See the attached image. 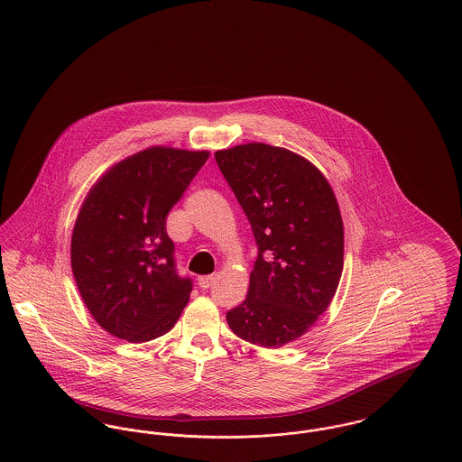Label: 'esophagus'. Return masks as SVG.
<instances>
[{
	"mask_svg": "<svg viewBox=\"0 0 462 462\" xmlns=\"http://www.w3.org/2000/svg\"><path fill=\"white\" fill-rule=\"evenodd\" d=\"M215 281H217V275H204V277H199V286L202 289H209L215 284Z\"/></svg>",
	"mask_w": 462,
	"mask_h": 462,
	"instance_id": "obj_1",
	"label": "esophagus"
}]
</instances>
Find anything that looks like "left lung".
<instances>
[{"label":"left lung","instance_id":"left-lung-1","mask_svg":"<svg viewBox=\"0 0 462 462\" xmlns=\"http://www.w3.org/2000/svg\"><path fill=\"white\" fill-rule=\"evenodd\" d=\"M258 244L249 291L226 322L244 341L281 348L301 337L334 298L343 220L329 181L310 161L266 143L215 152Z\"/></svg>","mask_w":462,"mask_h":462}]
</instances>
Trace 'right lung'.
<instances>
[{"mask_svg": "<svg viewBox=\"0 0 462 462\" xmlns=\"http://www.w3.org/2000/svg\"><path fill=\"white\" fill-rule=\"evenodd\" d=\"M208 151L151 147L114 164L85 199L70 241L79 294L102 329L145 343L173 329L192 281L180 277L166 217Z\"/></svg>", "mask_w": 462, "mask_h": 462, "instance_id": "1", "label": "right lung"}]
</instances>
